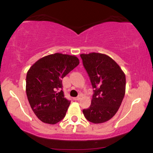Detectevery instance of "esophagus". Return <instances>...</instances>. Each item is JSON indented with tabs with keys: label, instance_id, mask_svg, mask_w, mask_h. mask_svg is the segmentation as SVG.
Wrapping results in <instances>:
<instances>
[{
	"label": "esophagus",
	"instance_id": "obj_1",
	"mask_svg": "<svg viewBox=\"0 0 153 153\" xmlns=\"http://www.w3.org/2000/svg\"><path fill=\"white\" fill-rule=\"evenodd\" d=\"M80 99H81V96H78V97H75V98H74V100H76V101H79V100Z\"/></svg>",
	"mask_w": 153,
	"mask_h": 153
}]
</instances>
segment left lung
Here are the masks:
<instances>
[{
    "mask_svg": "<svg viewBox=\"0 0 153 153\" xmlns=\"http://www.w3.org/2000/svg\"><path fill=\"white\" fill-rule=\"evenodd\" d=\"M80 56L94 89L90 106L83 110V114L92 123L105 122L116 114L122 102L126 76L108 56L92 53Z\"/></svg>",
    "mask_w": 153,
    "mask_h": 153,
    "instance_id": "obj_1",
    "label": "left lung"
}]
</instances>
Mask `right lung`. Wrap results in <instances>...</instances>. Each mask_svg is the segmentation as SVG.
<instances>
[{"mask_svg": "<svg viewBox=\"0 0 153 153\" xmlns=\"http://www.w3.org/2000/svg\"><path fill=\"white\" fill-rule=\"evenodd\" d=\"M79 63L76 56L58 53L39 59L27 71V98L42 122L55 124L65 117L71 101L64 97L62 79Z\"/></svg>", "mask_w": 153, "mask_h": 153, "instance_id": "1", "label": "right lung"}]
</instances>
